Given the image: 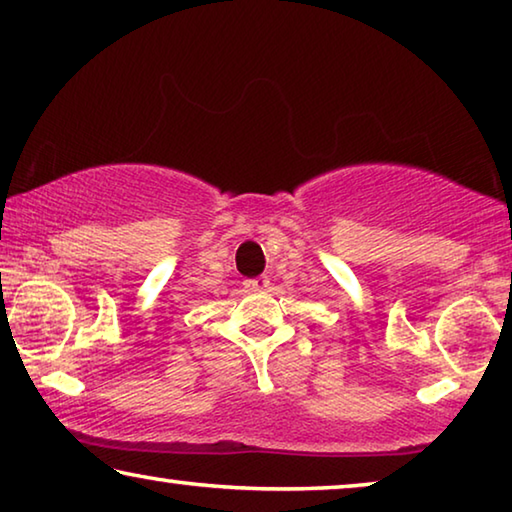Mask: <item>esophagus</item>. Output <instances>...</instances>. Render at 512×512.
Listing matches in <instances>:
<instances>
[{"mask_svg": "<svg viewBox=\"0 0 512 512\" xmlns=\"http://www.w3.org/2000/svg\"><path fill=\"white\" fill-rule=\"evenodd\" d=\"M246 287L248 289H266L268 287V275H257V277H250V280H246Z\"/></svg>", "mask_w": 512, "mask_h": 512, "instance_id": "34e87169", "label": "esophagus"}]
</instances>
